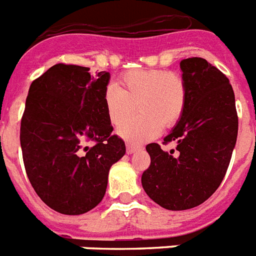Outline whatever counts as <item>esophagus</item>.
<instances>
[{"label": "esophagus", "instance_id": "obj_1", "mask_svg": "<svg viewBox=\"0 0 256 256\" xmlns=\"http://www.w3.org/2000/svg\"><path fill=\"white\" fill-rule=\"evenodd\" d=\"M141 149H142V146L141 145H136V144H130V142L126 144V152H128V154L136 152L137 150H141Z\"/></svg>", "mask_w": 256, "mask_h": 256}]
</instances>
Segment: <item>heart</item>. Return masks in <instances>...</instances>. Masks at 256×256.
Returning <instances> with one entry per match:
<instances>
[{
  "label": "heart",
  "mask_w": 256,
  "mask_h": 256,
  "mask_svg": "<svg viewBox=\"0 0 256 256\" xmlns=\"http://www.w3.org/2000/svg\"><path fill=\"white\" fill-rule=\"evenodd\" d=\"M188 89L178 72L163 70H130L119 78V86L104 92V111L114 126H119L139 107L140 114L120 126L118 133L130 144L152 140L163 126H174L184 114Z\"/></svg>",
  "instance_id": "heart-1"
}]
</instances>
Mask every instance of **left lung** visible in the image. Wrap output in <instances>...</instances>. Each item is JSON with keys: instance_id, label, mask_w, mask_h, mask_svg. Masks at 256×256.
Segmentation results:
<instances>
[{"instance_id": "1", "label": "left lung", "mask_w": 256, "mask_h": 256, "mask_svg": "<svg viewBox=\"0 0 256 256\" xmlns=\"http://www.w3.org/2000/svg\"><path fill=\"white\" fill-rule=\"evenodd\" d=\"M188 89L184 114L164 137V152L158 144L146 150L152 163L142 174L146 194L172 211L200 206L222 184L237 141L238 116L234 92L220 70L203 58L180 62Z\"/></svg>"}]
</instances>
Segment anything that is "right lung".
<instances>
[{
  "mask_svg": "<svg viewBox=\"0 0 256 256\" xmlns=\"http://www.w3.org/2000/svg\"><path fill=\"white\" fill-rule=\"evenodd\" d=\"M108 80L106 71L94 78L88 67L58 63L30 86L20 123L24 167L37 196L56 212L94 208L111 166L126 154L102 101Z\"/></svg>",
  "mask_w": 256,
  "mask_h": 256,
  "instance_id": "add662e5",
  "label": "right lung"
}]
</instances>
